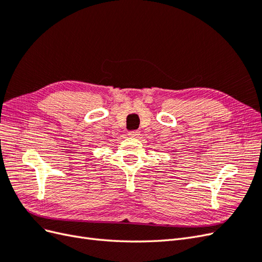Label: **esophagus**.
<instances>
[{
    "mask_svg": "<svg viewBox=\"0 0 262 262\" xmlns=\"http://www.w3.org/2000/svg\"><path fill=\"white\" fill-rule=\"evenodd\" d=\"M129 136L132 138H138L140 136V131L139 130H133L129 132Z\"/></svg>",
    "mask_w": 262,
    "mask_h": 262,
    "instance_id": "34e87169",
    "label": "esophagus"
}]
</instances>
